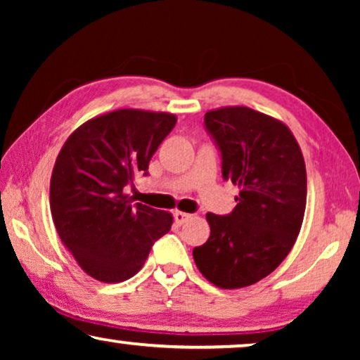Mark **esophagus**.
I'll return each mask as SVG.
<instances>
[{
	"instance_id": "esophagus-1",
	"label": "esophagus",
	"mask_w": 360,
	"mask_h": 360,
	"mask_svg": "<svg viewBox=\"0 0 360 360\" xmlns=\"http://www.w3.org/2000/svg\"><path fill=\"white\" fill-rule=\"evenodd\" d=\"M191 218H193V214L184 213V211H175V213H174V219H175L176 224H184Z\"/></svg>"
}]
</instances>
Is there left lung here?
<instances>
[{
    "mask_svg": "<svg viewBox=\"0 0 360 360\" xmlns=\"http://www.w3.org/2000/svg\"><path fill=\"white\" fill-rule=\"evenodd\" d=\"M205 124L221 150L224 180L239 195L231 214H206L211 234L193 259L218 288H244L292 250L307 208V167L288 126L264 112L223 106L206 112Z\"/></svg>",
    "mask_w": 360,
    "mask_h": 360,
    "instance_id": "obj_1",
    "label": "left lung"
}]
</instances>
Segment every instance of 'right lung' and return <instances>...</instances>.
<instances>
[{
	"label": "right lung",
	"instance_id": "add662e5",
	"mask_svg": "<svg viewBox=\"0 0 360 360\" xmlns=\"http://www.w3.org/2000/svg\"><path fill=\"white\" fill-rule=\"evenodd\" d=\"M176 122L172 112L126 108L91 117L68 136L51 176L56 229L77 264L105 283L124 282L174 223L169 211L132 203L124 186Z\"/></svg>",
	"mask_w": 360,
	"mask_h": 360
}]
</instances>
